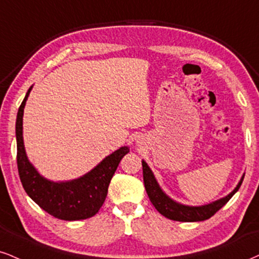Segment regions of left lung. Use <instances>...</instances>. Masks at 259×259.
<instances>
[{
    "label": "left lung",
    "mask_w": 259,
    "mask_h": 259,
    "mask_svg": "<svg viewBox=\"0 0 259 259\" xmlns=\"http://www.w3.org/2000/svg\"><path fill=\"white\" fill-rule=\"evenodd\" d=\"M142 165L143 178H144V186L146 193H148L150 200H151L152 205H154L156 207V210H157L161 215H163L164 218L180 222H197L210 219L211 216L215 215L223 205H226V203L234 196V193L239 190V187H240L242 184V180H244V175H242V178L240 179V181H239L237 187H235L228 196L223 197L221 199L215 200V202L210 204H206V205L190 206L175 202L171 198H169L167 194L163 192V190L159 187L154 173H152V170L149 168L148 163H146L144 159L142 161Z\"/></svg>",
    "instance_id": "obj_1"
}]
</instances>
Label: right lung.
I'll return each instance as SVG.
<instances>
[{
	"label": "right lung",
	"instance_id": "1",
	"mask_svg": "<svg viewBox=\"0 0 259 259\" xmlns=\"http://www.w3.org/2000/svg\"><path fill=\"white\" fill-rule=\"evenodd\" d=\"M31 90L32 86L19 108L15 123L17 162L22 187L34 203L54 218L65 221L92 218L103 205L111 178L121 158L130 152V148L122 146L116 150L92 170L74 180L55 183L43 178L28 161L22 139V116Z\"/></svg>",
	"mask_w": 259,
	"mask_h": 259
}]
</instances>
